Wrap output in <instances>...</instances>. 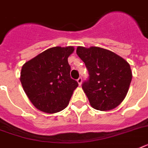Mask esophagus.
Listing matches in <instances>:
<instances>
[{"instance_id": "esophagus-1", "label": "esophagus", "mask_w": 148, "mask_h": 148, "mask_svg": "<svg viewBox=\"0 0 148 148\" xmlns=\"http://www.w3.org/2000/svg\"><path fill=\"white\" fill-rule=\"evenodd\" d=\"M77 81L79 86H81V84H82V78H81V77H79V78L77 80Z\"/></svg>"}]
</instances>
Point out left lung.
<instances>
[{
  "label": "left lung",
  "instance_id": "left-lung-1",
  "mask_svg": "<svg viewBox=\"0 0 148 148\" xmlns=\"http://www.w3.org/2000/svg\"><path fill=\"white\" fill-rule=\"evenodd\" d=\"M76 52L89 72L82 89L90 106L102 111L117 108L126 97L132 79L127 61L102 47L79 46Z\"/></svg>",
  "mask_w": 148,
  "mask_h": 148
}]
</instances>
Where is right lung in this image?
I'll use <instances>...</instances> for the list:
<instances>
[{"mask_svg":"<svg viewBox=\"0 0 148 148\" xmlns=\"http://www.w3.org/2000/svg\"><path fill=\"white\" fill-rule=\"evenodd\" d=\"M72 46L53 47L27 61L20 80L24 92L37 109L47 114L64 110L78 84L71 78L67 58Z\"/></svg>","mask_w":148,"mask_h":148,"instance_id":"add662e5","label":"right lung"}]
</instances>
